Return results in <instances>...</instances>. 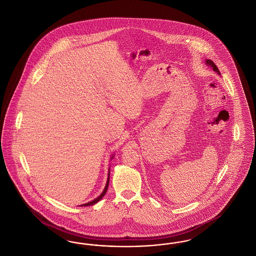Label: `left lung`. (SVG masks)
Masks as SVG:
<instances>
[{
  "label": "left lung",
  "instance_id": "8db88e82",
  "mask_svg": "<svg viewBox=\"0 0 256 256\" xmlns=\"http://www.w3.org/2000/svg\"><path fill=\"white\" fill-rule=\"evenodd\" d=\"M206 64L208 66H212V70H214L215 72H217V73H218L219 75L221 74V73H220V72H219V70H218V68L216 66V64H215L214 62L212 61V60H206Z\"/></svg>",
  "mask_w": 256,
  "mask_h": 256
}]
</instances>
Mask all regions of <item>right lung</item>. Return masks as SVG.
<instances>
[{"instance_id":"obj_1","label":"right lung","mask_w":256,"mask_h":256,"mask_svg":"<svg viewBox=\"0 0 256 256\" xmlns=\"http://www.w3.org/2000/svg\"><path fill=\"white\" fill-rule=\"evenodd\" d=\"M112 158H113L112 157ZM108 183H110V172H108V181H106V186H104V190H102V194L101 195H99L96 199H94V200H92L90 202H88V203H86V204H81L82 206H92V204H96V203H98L101 199H102V197L104 196L106 194V190H108Z\"/></svg>"}]
</instances>
